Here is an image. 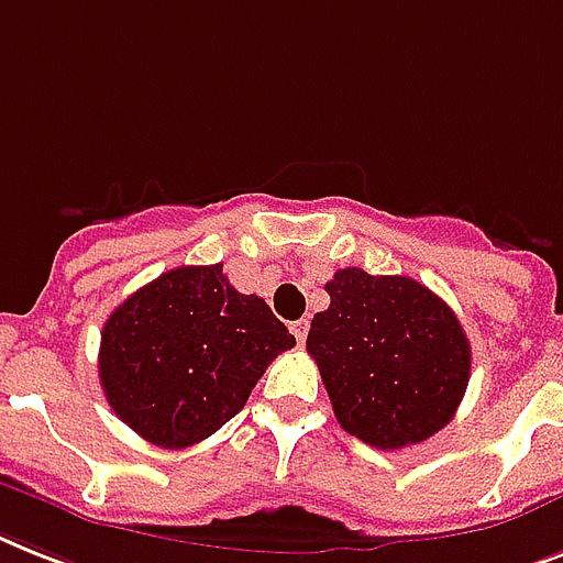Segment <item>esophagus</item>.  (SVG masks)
Segmentation results:
<instances>
[{"instance_id":"obj_1","label":"esophagus","mask_w":563,"mask_h":563,"mask_svg":"<svg viewBox=\"0 0 563 563\" xmlns=\"http://www.w3.org/2000/svg\"><path fill=\"white\" fill-rule=\"evenodd\" d=\"M306 332H309V321H306V318H300V321L291 323V335L297 338V344H303Z\"/></svg>"}]
</instances>
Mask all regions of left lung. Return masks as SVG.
Returning a JSON list of instances; mask_svg holds the SVG:
<instances>
[{"label":"left lung","mask_w":563,"mask_h":563,"mask_svg":"<svg viewBox=\"0 0 563 563\" xmlns=\"http://www.w3.org/2000/svg\"><path fill=\"white\" fill-rule=\"evenodd\" d=\"M306 350L344 431L382 451L442 431L465 396L472 346L442 297L410 277L341 268Z\"/></svg>","instance_id":"1"}]
</instances>
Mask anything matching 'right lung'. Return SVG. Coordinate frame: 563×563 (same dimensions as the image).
I'll return each mask as SVG.
<instances>
[{
    "label": "right lung",
    "mask_w": 563,
    "mask_h": 563,
    "mask_svg": "<svg viewBox=\"0 0 563 563\" xmlns=\"http://www.w3.org/2000/svg\"><path fill=\"white\" fill-rule=\"evenodd\" d=\"M295 346L257 295L217 266L164 272L109 314L98 373L109 408L141 440L187 448L234 419L274 358Z\"/></svg>",
    "instance_id": "1"
}]
</instances>
